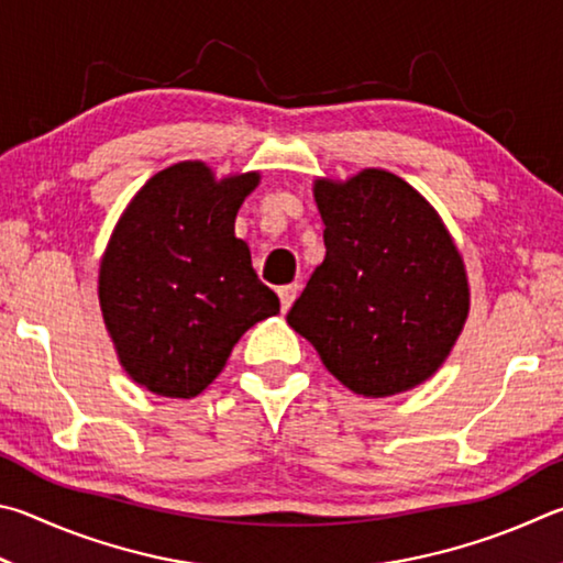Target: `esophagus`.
Segmentation results:
<instances>
[{
    "label": "esophagus",
    "instance_id": "esophagus-1",
    "mask_svg": "<svg viewBox=\"0 0 563 563\" xmlns=\"http://www.w3.org/2000/svg\"><path fill=\"white\" fill-rule=\"evenodd\" d=\"M299 291H301L299 284H287V287H279V291L276 294H279V299H282V311L291 309V303L299 297Z\"/></svg>",
    "mask_w": 563,
    "mask_h": 563
}]
</instances>
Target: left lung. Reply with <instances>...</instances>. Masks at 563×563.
I'll list each match as a JSON object with an SVG mask.
<instances>
[{
  "label": "left lung",
  "mask_w": 563,
  "mask_h": 563,
  "mask_svg": "<svg viewBox=\"0 0 563 563\" xmlns=\"http://www.w3.org/2000/svg\"><path fill=\"white\" fill-rule=\"evenodd\" d=\"M327 256L287 313L336 380L363 398L420 386L455 349L470 282L455 240L402 177L366 167L313 180Z\"/></svg>",
  "instance_id": "1"
}]
</instances>
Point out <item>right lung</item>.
<instances>
[{
	"label": "right lung",
	"instance_id": "add662e5",
	"mask_svg": "<svg viewBox=\"0 0 563 563\" xmlns=\"http://www.w3.org/2000/svg\"><path fill=\"white\" fill-rule=\"evenodd\" d=\"M260 177H217L202 161H183L155 173L118 217L98 266V303L123 371L155 396H200L242 333L279 313L250 246L234 236Z\"/></svg>",
	"mask_w": 563,
	"mask_h": 563
}]
</instances>
